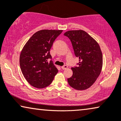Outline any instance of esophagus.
I'll return each instance as SVG.
<instances>
[{"instance_id":"1","label":"esophagus","mask_w":121,"mask_h":121,"mask_svg":"<svg viewBox=\"0 0 121 121\" xmlns=\"http://www.w3.org/2000/svg\"><path fill=\"white\" fill-rule=\"evenodd\" d=\"M67 67H68V66H67V65H64L61 66V69H63V70H65V69H66Z\"/></svg>"}]
</instances>
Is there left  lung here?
Returning a JSON list of instances; mask_svg holds the SVG:
<instances>
[{"label":"left lung","instance_id":"1","mask_svg":"<svg viewBox=\"0 0 121 121\" xmlns=\"http://www.w3.org/2000/svg\"><path fill=\"white\" fill-rule=\"evenodd\" d=\"M64 35L68 37L76 57L78 66L72 67L73 75L67 78L69 85L74 89L84 90L91 87L101 73L102 54L94 39L83 30H70Z\"/></svg>","mask_w":121,"mask_h":121}]
</instances>
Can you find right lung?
<instances>
[{"label":"right lung","mask_w":121,"mask_h":121,"mask_svg":"<svg viewBox=\"0 0 121 121\" xmlns=\"http://www.w3.org/2000/svg\"><path fill=\"white\" fill-rule=\"evenodd\" d=\"M62 30H41L30 38L20 56L21 70L32 86L45 88L54 80L58 70L54 65L50 54L53 43Z\"/></svg>","instance_id":"obj_1"}]
</instances>
